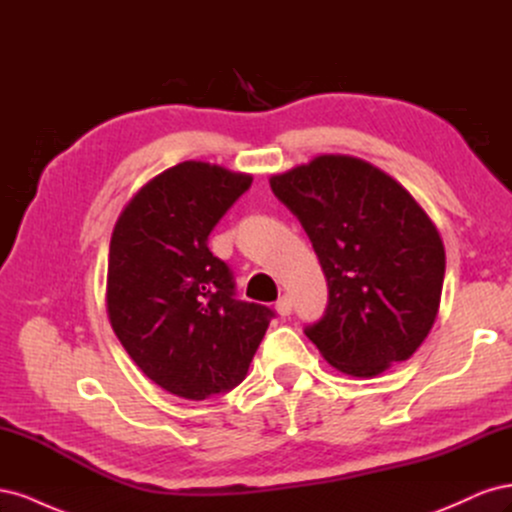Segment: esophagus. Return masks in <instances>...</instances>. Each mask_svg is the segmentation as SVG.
<instances>
[{"mask_svg":"<svg viewBox=\"0 0 512 512\" xmlns=\"http://www.w3.org/2000/svg\"><path fill=\"white\" fill-rule=\"evenodd\" d=\"M275 309H277V314L280 316H290V312H292V301H290V297H280L277 299V303H275Z\"/></svg>","mask_w":512,"mask_h":512,"instance_id":"1","label":"esophagus"}]
</instances>
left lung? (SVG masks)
<instances>
[{
  "label": "left lung",
  "mask_w": 512,
  "mask_h": 512,
  "mask_svg": "<svg viewBox=\"0 0 512 512\" xmlns=\"http://www.w3.org/2000/svg\"><path fill=\"white\" fill-rule=\"evenodd\" d=\"M271 190L297 215L327 277L312 339L356 378L408 361L438 316L446 256L436 226L401 185L359 158L318 156Z\"/></svg>",
  "instance_id": "obj_1"
}]
</instances>
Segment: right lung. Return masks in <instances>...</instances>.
Segmentation results:
<instances>
[{
    "label": "right lung",
    "instance_id": "right-lung-1",
    "mask_svg": "<svg viewBox=\"0 0 512 512\" xmlns=\"http://www.w3.org/2000/svg\"><path fill=\"white\" fill-rule=\"evenodd\" d=\"M250 185V175L181 162L143 185L115 224L108 318L143 374L177 397L235 389L275 316L237 299L235 275L207 245Z\"/></svg>",
    "mask_w": 512,
    "mask_h": 512
}]
</instances>
